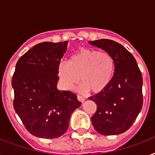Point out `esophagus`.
Listing matches in <instances>:
<instances>
[{
    "label": "esophagus",
    "mask_w": 155,
    "mask_h": 155,
    "mask_svg": "<svg viewBox=\"0 0 155 155\" xmlns=\"http://www.w3.org/2000/svg\"><path fill=\"white\" fill-rule=\"evenodd\" d=\"M77 99L80 101V102H84L85 101V98L84 97H82V96H80V95H78L77 96Z\"/></svg>",
    "instance_id": "obj_1"
}]
</instances>
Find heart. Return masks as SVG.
Segmentation results:
<instances>
[{"label":"heart","mask_w":155,"mask_h":155,"mask_svg":"<svg viewBox=\"0 0 155 155\" xmlns=\"http://www.w3.org/2000/svg\"><path fill=\"white\" fill-rule=\"evenodd\" d=\"M115 72V61L109 53L96 49H82L71 56L68 62L58 66V75L66 89L72 90L79 80V92L89 89L98 93L108 87Z\"/></svg>","instance_id":"obj_1"}]
</instances>
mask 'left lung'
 I'll return each mask as SVG.
<instances>
[{
    "instance_id": "8db88e82",
    "label": "left lung",
    "mask_w": 155,
    "mask_h": 155,
    "mask_svg": "<svg viewBox=\"0 0 155 155\" xmlns=\"http://www.w3.org/2000/svg\"><path fill=\"white\" fill-rule=\"evenodd\" d=\"M88 42L110 54L115 61V72L109 85L89 97L97 105L92 117V125L101 134H120L130 129L142 109V73L132 54L120 43L109 39Z\"/></svg>"
}]
</instances>
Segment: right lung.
<instances>
[{
	"label": "right lung",
	"instance_id": "obj_1",
	"mask_svg": "<svg viewBox=\"0 0 155 155\" xmlns=\"http://www.w3.org/2000/svg\"><path fill=\"white\" fill-rule=\"evenodd\" d=\"M68 42L38 43L16 64L12 78L13 108L35 137L52 139L62 136L68 130L71 113L81 105L75 93L57 88L58 66Z\"/></svg>",
	"mask_w": 155,
	"mask_h": 155
}]
</instances>
